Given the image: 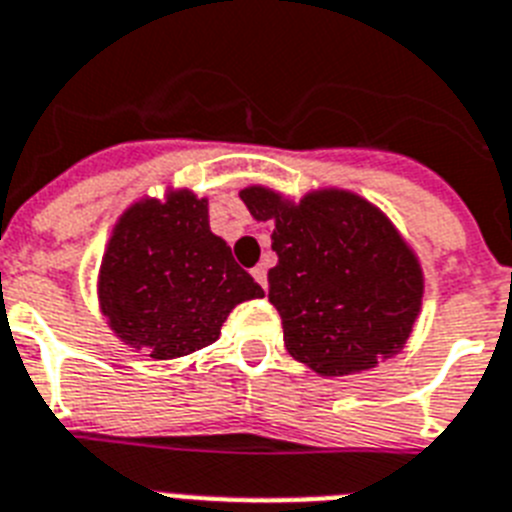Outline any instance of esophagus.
<instances>
[{"label": "esophagus", "instance_id": "obj_1", "mask_svg": "<svg viewBox=\"0 0 512 512\" xmlns=\"http://www.w3.org/2000/svg\"><path fill=\"white\" fill-rule=\"evenodd\" d=\"M252 278H255L263 289H268V270L263 268V265H257V268H252Z\"/></svg>", "mask_w": 512, "mask_h": 512}]
</instances>
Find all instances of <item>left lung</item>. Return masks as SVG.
<instances>
[{
	"mask_svg": "<svg viewBox=\"0 0 512 512\" xmlns=\"http://www.w3.org/2000/svg\"><path fill=\"white\" fill-rule=\"evenodd\" d=\"M255 221L273 223L268 299L286 351L322 377H349L401 354L422 312L416 249L375 203L343 187L289 195L249 184Z\"/></svg>",
	"mask_w": 512,
	"mask_h": 512,
	"instance_id": "left-lung-1",
	"label": "left lung"
}]
</instances>
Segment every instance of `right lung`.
<instances>
[{
	"label": "right lung",
	"mask_w": 512,
	"mask_h": 512,
	"mask_svg": "<svg viewBox=\"0 0 512 512\" xmlns=\"http://www.w3.org/2000/svg\"><path fill=\"white\" fill-rule=\"evenodd\" d=\"M98 309L132 351L153 362L216 343L236 304L265 291L210 231L208 197L166 184L124 208L103 249Z\"/></svg>",
	"instance_id": "1"
}]
</instances>
